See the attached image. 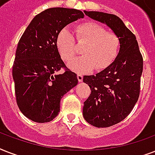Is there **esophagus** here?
Here are the masks:
<instances>
[{
	"instance_id": "1",
	"label": "esophagus",
	"mask_w": 155,
	"mask_h": 155,
	"mask_svg": "<svg viewBox=\"0 0 155 155\" xmlns=\"http://www.w3.org/2000/svg\"><path fill=\"white\" fill-rule=\"evenodd\" d=\"M77 79H78V81H79V82H82V81H83V75H80V74H78Z\"/></svg>"
}]
</instances>
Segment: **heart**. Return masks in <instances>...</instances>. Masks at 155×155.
Returning a JSON list of instances; mask_svg holds the SVG:
<instances>
[{
	"instance_id": "b5f03b06",
	"label": "heart",
	"mask_w": 155,
	"mask_h": 155,
	"mask_svg": "<svg viewBox=\"0 0 155 155\" xmlns=\"http://www.w3.org/2000/svg\"><path fill=\"white\" fill-rule=\"evenodd\" d=\"M78 46H84L83 55L71 61L69 68L78 73L103 71L108 68L117 57L120 39L116 33L108 31L103 25L95 22L80 24L75 30V38L68 28H63L56 38V47L61 58L69 62L78 53Z\"/></svg>"
}]
</instances>
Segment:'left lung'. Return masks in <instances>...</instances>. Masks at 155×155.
Here are the masks:
<instances>
[{"label": "left lung", "mask_w": 155, "mask_h": 155, "mask_svg": "<svg viewBox=\"0 0 155 155\" xmlns=\"http://www.w3.org/2000/svg\"><path fill=\"white\" fill-rule=\"evenodd\" d=\"M84 13L106 24L120 39V51L114 62L96 75H84L83 79L91 88V94L84 102V117L93 126L109 127L124 120L137 103L143 58L135 35L117 16L96 11Z\"/></svg>", "instance_id": "1"}]
</instances>
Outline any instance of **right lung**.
I'll return each instance as SVG.
<instances>
[{
  "mask_svg": "<svg viewBox=\"0 0 155 155\" xmlns=\"http://www.w3.org/2000/svg\"><path fill=\"white\" fill-rule=\"evenodd\" d=\"M84 17L74 8H47L35 16L18 42L13 65L16 101L33 121L56 117L63 95L78 84L77 75L61 58L56 38L66 25ZM61 69L63 74L58 73Z\"/></svg>",
  "mask_w": 155,
  "mask_h": 155,
  "instance_id": "add662e5",
  "label": "right lung"
}]
</instances>
